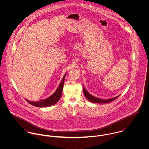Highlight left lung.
I'll return each mask as SVG.
<instances>
[{
	"label": "left lung",
	"instance_id": "8db88e82",
	"mask_svg": "<svg viewBox=\"0 0 149 149\" xmlns=\"http://www.w3.org/2000/svg\"><path fill=\"white\" fill-rule=\"evenodd\" d=\"M83 92L84 94L85 95L86 98L91 102L92 103H99V104H104V103H109L113 100H114L115 99H116V98H118L120 95L112 97V98H109V99H100L97 97H95L93 95H92L91 94H90L86 89L84 86H83Z\"/></svg>",
	"mask_w": 149,
	"mask_h": 149
}]
</instances>
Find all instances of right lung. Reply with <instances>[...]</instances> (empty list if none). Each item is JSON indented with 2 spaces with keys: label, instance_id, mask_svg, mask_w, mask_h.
<instances>
[{
  "label": "right lung",
  "instance_id": "obj_1",
  "mask_svg": "<svg viewBox=\"0 0 149 149\" xmlns=\"http://www.w3.org/2000/svg\"><path fill=\"white\" fill-rule=\"evenodd\" d=\"M66 73L63 76V78L60 83V84L56 89V91L54 92L53 94H52L50 96L47 97V99L41 100L38 102H33L27 99H25L29 104H30L32 106L37 107H44L50 106L55 104L57 102H58V100L60 99L63 92V89L64 86V80L65 78V76L66 75Z\"/></svg>",
  "mask_w": 149,
  "mask_h": 149
}]
</instances>
